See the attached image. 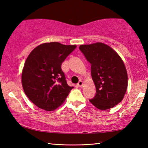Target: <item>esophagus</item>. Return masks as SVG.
Listing matches in <instances>:
<instances>
[{
  "label": "esophagus",
  "instance_id": "obj_1",
  "mask_svg": "<svg viewBox=\"0 0 148 148\" xmlns=\"http://www.w3.org/2000/svg\"><path fill=\"white\" fill-rule=\"evenodd\" d=\"M83 84H84V82H82V81H79V82H78V84H77V86H79V87H82V86H83Z\"/></svg>",
  "mask_w": 148,
  "mask_h": 148
}]
</instances>
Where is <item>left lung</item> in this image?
Listing matches in <instances>:
<instances>
[{
    "mask_svg": "<svg viewBox=\"0 0 148 148\" xmlns=\"http://www.w3.org/2000/svg\"><path fill=\"white\" fill-rule=\"evenodd\" d=\"M79 48L91 63L96 95L89 100L99 110L112 108L125 96L128 76L121 57L109 46L101 42L80 45Z\"/></svg>",
    "mask_w": 148,
    "mask_h": 148,
    "instance_id": "left-lung-1",
    "label": "left lung"
}]
</instances>
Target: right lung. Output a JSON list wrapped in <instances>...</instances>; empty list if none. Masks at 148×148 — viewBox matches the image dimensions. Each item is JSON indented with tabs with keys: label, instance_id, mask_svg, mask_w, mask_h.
<instances>
[{
	"label": "right lung",
	"instance_id": "1",
	"mask_svg": "<svg viewBox=\"0 0 148 148\" xmlns=\"http://www.w3.org/2000/svg\"><path fill=\"white\" fill-rule=\"evenodd\" d=\"M76 47L49 42L39 45L29 55L22 71V86L30 101L40 108L56 110L74 88L67 84L61 64Z\"/></svg>",
	"mask_w": 148,
	"mask_h": 148
}]
</instances>
